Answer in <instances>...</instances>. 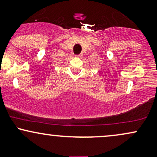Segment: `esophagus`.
Instances as JSON below:
<instances>
[{
	"label": "esophagus",
	"mask_w": 157,
	"mask_h": 157,
	"mask_svg": "<svg viewBox=\"0 0 157 157\" xmlns=\"http://www.w3.org/2000/svg\"><path fill=\"white\" fill-rule=\"evenodd\" d=\"M77 57H82V54H80V55H77Z\"/></svg>",
	"instance_id": "1"
}]
</instances>
